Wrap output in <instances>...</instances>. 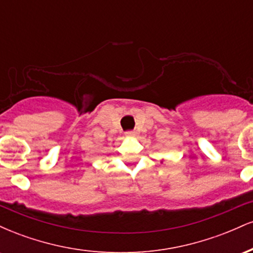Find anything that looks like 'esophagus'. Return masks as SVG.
Instances as JSON below:
<instances>
[{
  "label": "esophagus",
  "mask_w": 253,
  "mask_h": 253,
  "mask_svg": "<svg viewBox=\"0 0 253 253\" xmlns=\"http://www.w3.org/2000/svg\"><path fill=\"white\" fill-rule=\"evenodd\" d=\"M125 135L127 136V138H134V136L136 135L135 132H132V130H128V132L125 133Z\"/></svg>",
  "instance_id": "34e87169"
}]
</instances>
